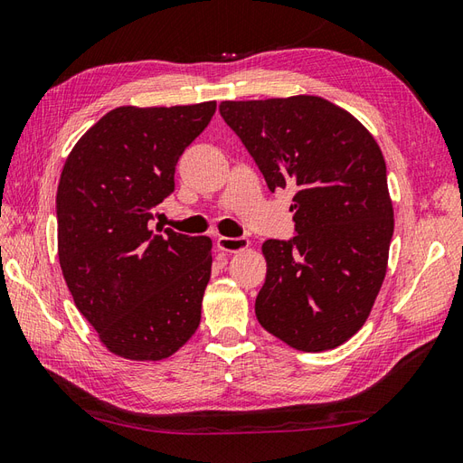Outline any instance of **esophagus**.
I'll list each match as a JSON object with an SVG mask.
<instances>
[{"label": "esophagus", "instance_id": "1", "mask_svg": "<svg viewBox=\"0 0 463 463\" xmlns=\"http://www.w3.org/2000/svg\"><path fill=\"white\" fill-rule=\"evenodd\" d=\"M250 241L246 236H219L217 239V248L222 252H241L244 248H248Z\"/></svg>", "mask_w": 463, "mask_h": 463}]
</instances>
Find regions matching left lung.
I'll list each match as a JSON object with an SVG mask.
<instances>
[{"mask_svg":"<svg viewBox=\"0 0 463 463\" xmlns=\"http://www.w3.org/2000/svg\"><path fill=\"white\" fill-rule=\"evenodd\" d=\"M219 111L269 192H295V236L262 246L258 323L303 352L345 345L387 269L393 205L382 150L358 118L323 98L222 101Z\"/></svg>","mask_w":463,"mask_h":463,"instance_id":"8db88e82","label":"left lung"}]
</instances>
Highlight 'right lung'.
I'll use <instances>...</instances> for the list:
<instances>
[{
    "label": "right lung",
    "instance_id": "right-lung-1",
    "mask_svg": "<svg viewBox=\"0 0 463 463\" xmlns=\"http://www.w3.org/2000/svg\"><path fill=\"white\" fill-rule=\"evenodd\" d=\"M215 109V101L117 108L64 164L56 194L62 274L78 311L123 358H168L199 326L211 239L150 231V221Z\"/></svg>",
    "mask_w": 463,
    "mask_h": 463
}]
</instances>
